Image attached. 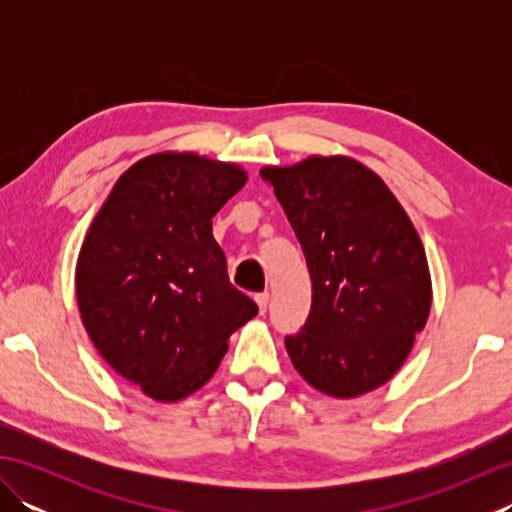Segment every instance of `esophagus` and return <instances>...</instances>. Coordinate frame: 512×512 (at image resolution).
Masks as SVG:
<instances>
[{
  "label": "esophagus",
  "instance_id": "1",
  "mask_svg": "<svg viewBox=\"0 0 512 512\" xmlns=\"http://www.w3.org/2000/svg\"><path fill=\"white\" fill-rule=\"evenodd\" d=\"M255 301L259 306V314H264L268 310V292H259V295H255Z\"/></svg>",
  "mask_w": 512,
  "mask_h": 512
}]
</instances>
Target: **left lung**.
I'll return each mask as SVG.
<instances>
[{"label":"left lung","instance_id":"left-lung-1","mask_svg":"<svg viewBox=\"0 0 512 512\" xmlns=\"http://www.w3.org/2000/svg\"><path fill=\"white\" fill-rule=\"evenodd\" d=\"M312 279V308L286 350L334 398L367 394L398 372L431 310L427 255L409 215L372 169L345 156L264 167Z\"/></svg>","mask_w":512,"mask_h":512}]
</instances>
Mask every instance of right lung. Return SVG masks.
<instances>
[{
    "mask_svg": "<svg viewBox=\"0 0 512 512\" xmlns=\"http://www.w3.org/2000/svg\"><path fill=\"white\" fill-rule=\"evenodd\" d=\"M246 184L231 162L154 154L129 167L76 262V301L96 350L149 398L176 402L209 380L228 336L257 314L233 288L213 215Z\"/></svg>",
    "mask_w": 512,
    "mask_h": 512,
    "instance_id": "1",
    "label": "right lung"
}]
</instances>
